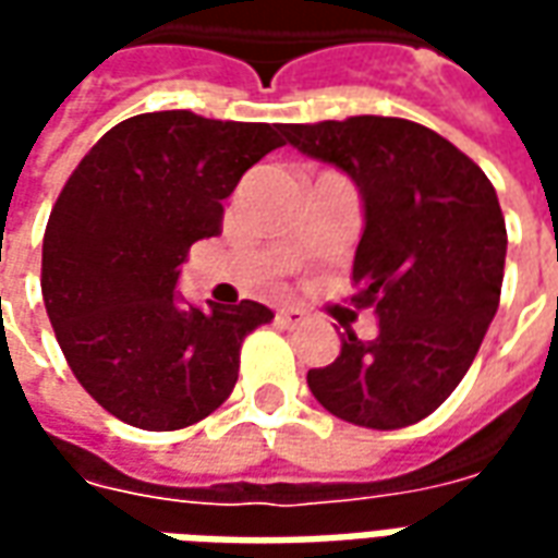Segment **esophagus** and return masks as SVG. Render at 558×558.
Listing matches in <instances>:
<instances>
[{"instance_id": "1", "label": "esophagus", "mask_w": 558, "mask_h": 558, "mask_svg": "<svg viewBox=\"0 0 558 558\" xmlns=\"http://www.w3.org/2000/svg\"><path fill=\"white\" fill-rule=\"evenodd\" d=\"M278 323L287 328L304 326V323H307V314H304V311H299V307H280Z\"/></svg>"}]
</instances>
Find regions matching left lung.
Here are the masks:
<instances>
[{
	"label": "left lung",
	"mask_w": 558,
	"mask_h": 558,
	"mask_svg": "<svg viewBox=\"0 0 558 558\" xmlns=\"http://www.w3.org/2000/svg\"><path fill=\"white\" fill-rule=\"evenodd\" d=\"M287 143L335 163L364 203L352 280L379 335L340 338V355L307 371L331 415L398 430L439 410L475 362L499 307L505 232L478 163L430 128L391 116L287 125Z\"/></svg>",
	"instance_id": "left-lung-1"
}]
</instances>
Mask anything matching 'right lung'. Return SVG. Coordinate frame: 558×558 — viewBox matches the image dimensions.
<instances>
[{"instance_id":"obj_1","label":"right lung","mask_w":558,"mask_h":558,"mask_svg":"<svg viewBox=\"0 0 558 558\" xmlns=\"http://www.w3.org/2000/svg\"><path fill=\"white\" fill-rule=\"evenodd\" d=\"M283 125L220 122L191 110L110 128L56 199L41 292L80 386L140 430H182L218 410L239 379L242 340L271 323L259 302L184 304L179 266L220 232L223 199Z\"/></svg>"}]
</instances>
